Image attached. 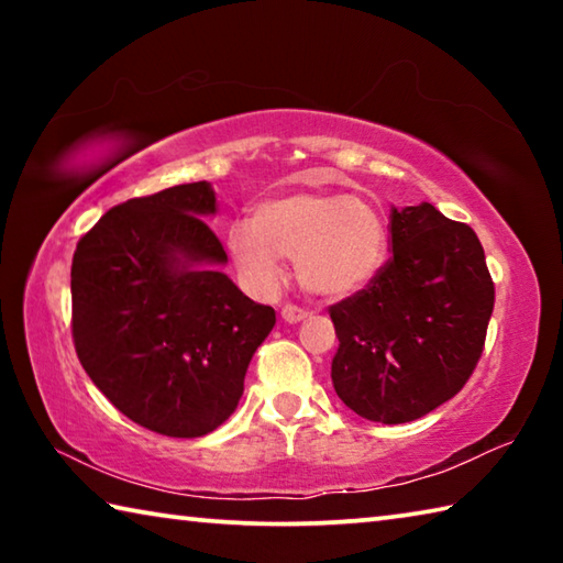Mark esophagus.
Masks as SVG:
<instances>
[{
  "label": "esophagus",
  "mask_w": 563,
  "mask_h": 563,
  "mask_svg": "<svg viewBox=\"0 0 563 563\" xmlns=\"http://www.w3.org/2000/svg\"><path fill=\"white\" fill-rule=\"evenodd\" d=\"M280 316H283V320H285V322H288V325H298V322H302L305 318H308L310 312H308V310H302V308H298V305H285Z\"/></svg>",
  "instance_id": "esophagus-1"
}]
</instances>
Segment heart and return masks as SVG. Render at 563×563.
<instances>
[{
  "mask_svg": "<svg viewBox=\"0 0 563 563\" xmlns=\"http://www.w3.org/2000/svg\"><path fill=\"white\" fill-rule=\"evenodd\" d=\"M225 247L247 288L278 285L280 258L295 261L300 285L320 298H347L373 283L385 263L387 228L373 203L325 190H290L235 221Z\"/></svg>",
  "mask_w": 563,
  "mask_h": 563,
  "instance_id": "1",
  "label": "heart"
}]
</instances>
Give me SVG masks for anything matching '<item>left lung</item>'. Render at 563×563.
<instances>
[{"label":"left lung","instance_id":"obj_1","mask_svg":"<svg viewBox=\"0 0 563 563\" xmlns=\"http://www.w3.org/2000/svg\"><path fill=\"white\" fill-rule=\"evenodd\" d=\"M393 258L330 308L332 387L352 412L402 424L466 385L482 357L494 283L479 238L432 203L389 213Z\"/></svg>","mask_w":563,"mask_h":563}]
</instances>
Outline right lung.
I'll return each instance as SVG.
<instances>
[{
	"label": "right lung",
	"mask_w": 563,
	"mask_h": 563,
	"mask_svg": "<svg viewBox=\"0 0 563 563\" xmlns=\"http://www.w3.org/2000/svg\"><path fill=\"white\" fill-rule=\"evenodd\" d=\"M208 180L113 206L76 245L71 335L81 367L131 422L203 437L235 412L275 310L221 271Z\"/></svg>",
	"instance_id": "right-lung-1"
}]
</instances>
